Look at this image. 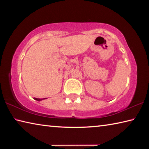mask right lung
I'll return each instance as SVG.
<instances>
[{
	"instance_id": "add662e5",
	"label": "right lung",
	"mask_w": 149,
	"mask_h": 149,
	"mask_svg": "<svg viewBox=\"0 0 149 149\" xmlns=\"http://www.w3.org/2000/svg\"><path fill=\"white\" fill-rule=\"evenodd\" d=\"M35 100H37V101H41L42 100H44V99H38V98H34Z\"/></svg>"
}]
</instances>
